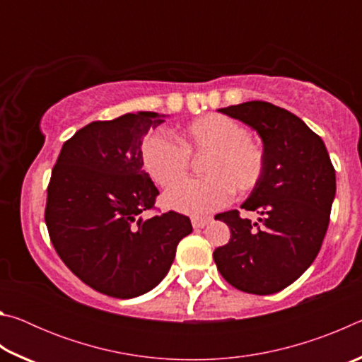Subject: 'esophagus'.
Listing matches in <instances>:
<instances>
[{
  "mask_svg": "<svg viewBox=\"0 0 362 362\" xmlns=\"http://www.w3.org/2000/svg\"><path fill=\"white\" fill-rule=\"evenodd\" d=\"M211 217H192V225L193 228L199 230V228H204V226L211 222Z\"/></svg>",
  "mask_w": 362,
  "mask_h": 362,
  "instance_id": "34e87169",
  "label": "esophagus"
}]
</instances>
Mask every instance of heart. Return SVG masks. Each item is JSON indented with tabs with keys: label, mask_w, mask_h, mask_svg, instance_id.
<instances>
[{
	"label": "heart",
	"mask_w": 362,
	"mask_h": 362,
	"mask_svg": "<svg viewBox=\"0 0 362 362\" xmlns=\"http://www.w3.org/2000/svg\"><path fill=\"white\" fill-rule=\"evenodd\" d=\"M175 144L164 134H151L142 145V161L148 175L158 185L173 187L186 175L188 154L205 158L204 180L189 181L170 188L164 204L177 212L201 216L225 206L231 192L250 193L265 174V151L249 139L241 122L226 115L199 116L179 132Z\"/></svg>",
	"instance_id": "heart-1"
}]
</instances>
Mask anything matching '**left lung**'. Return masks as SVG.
<instances>
[{
    "label": "left lung",
    "instance_id": "8db88e82",
    "mask_svg": "<svg viewBox=\"0 0 362 362\" xmlns=\"http://www.w3.org/2000/svg\"><path fill=\"white\" fill-rule=\"evenodd\" d=\"M259 134L265 174L243 209L217 214L230 226L228 244L214 250V260L233 287L255 296L283 291L308 269L326 236L335 198V169L322 139L287 110L254 100L220 108Z\"/></svg>",
    "mask_w": 362,
    "mask_h": 362
}]
</instances>
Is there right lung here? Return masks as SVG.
I'll return each instance as SVG.
<instances>
[{"label": "right lung", "instance_id": "add662e5", "mask_svg": "<svg viewBox=\"0 0 362 362\" xmlns=\"http://www.w3.org/2000/svg\"><path fill=\"white\" fill-rule=\"evenodd\" d=\"M166 116L137 112L90 122L66 140L52 169L45 218L54 247L84 284L110 297L156 287L193 231L174 211L142 216L159 193L142 168V142Z\"/></svg>", "mask_w": 362, "mask_h": 362}]
</instances>
